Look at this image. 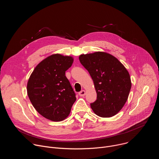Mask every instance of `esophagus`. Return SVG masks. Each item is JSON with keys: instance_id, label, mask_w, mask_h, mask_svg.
<instances>
[{"instance_id": "1", "label": "esophagus", "mask_w": 159, "mask_h": 159, "mask_svg": "<svg viewBox=\"0 0 159 159\" xmlns=\"http://www.w3.org/2000/svg\"><path fill=\"white\" fill-rule=\"evenodd\" d=\"M79 95L80 96H81V97H82V96H84L85 95V91L84 90H81L80 92H79Z\"/></svg>"}]
</instances>
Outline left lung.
<instances>
[{"label": "left lung", "mask_w": 159, "mask_h": 159, "mask_svg": "<svg viewBox=\"0 0 159 159\" xmlns=\"http://www.w3.org/2000/svg\"><path fill=\"white\" fill-rule=\"evenodd\" d=\"M79 58L94 82L97 99L90 104L94 112L102 118L116 115L125 104L131 87L128 71L106 52L82 54Z\"/></svg>", "instance_id": "1"}]
</instances>
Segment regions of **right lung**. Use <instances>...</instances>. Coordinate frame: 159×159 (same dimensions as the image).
<instances>
[{
	"label": "right lung",
	"mask_w": 159,
	"mask_h": 159,
	"mask_svg": "<svg viewBox=\"0 0 159 159\" xmlns=\"http://www.w3.org/2000/svg\"><path fill=\"white\" fill-rule=\"evenodd\" d=\"M73 62L72 56L53 54L36 65L28 79L27 93L31 104L42 116L52 121L66 119L76 101L65 76Z\"/></svg>",
	"instance_id": "add662e5"
}]
</instances>
